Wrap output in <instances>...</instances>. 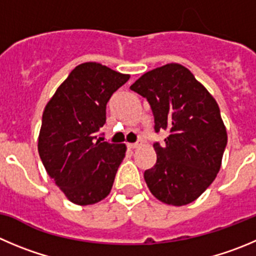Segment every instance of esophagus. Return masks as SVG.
I'll return each instance as SVG.
<instances>
[{"instance_id":"34e87169","label":"esophagus","mask_w":256,"mask_h":256,"mask_svg":"<svg viewBox=\"0 0 256 256\" xmlns=\"http://www.w3.org/2000/svg\"><path fill=\"white\" fill-rule=\"evenodd\" d=\"M126 147L130 148V150H134V148L138 147V142H136V143H126Z\"/></svg>"}]
</instances>
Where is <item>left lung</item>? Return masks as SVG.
Returning <instances> with one entry per match:
<instances>
[{
    "label": "left lung",
    "instance_id": "obj_1",
    "mask_svg": "<svg viewBox=\"0 0 256 256\" xmlns=\"http://www.w3.org/2000/svg\"><path fill=\"white\" fill-rule=\"evenodd\" d=\"M130 90L147 99L154 132L167 130L164 143H153L157 160L144 172L153 196L167 205L192 202L215 180L228 134L215 99L180 64L146 72Z\"/></svg>",
    "mask_w": 256,
    "mask_h": 256
}]
</instances>
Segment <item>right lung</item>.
Wrapping results in <instances>:
<instances>
[{"label":"right lung","mask_w":256,"mask_h":256,"mask_svg":"<svg viewBox=\"0 0 256 256\" xmlns=\"http://www.w3.org/2000/svg\"><path fill=\"white\" fill-rule=\"evenodd\" d=\"M130 75L98 62L72 70L45 106L38 154L48 176L76 205L106 198L113 186L126 146L103 142L106 103Z\"/></svg>","instance_id":"obj_1"}]
</instances>
